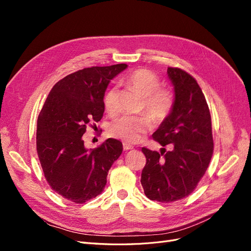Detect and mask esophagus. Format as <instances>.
I'll list each match as a JSON object with an SVG mask.
<instances>
[{
    "label": "esophagus",
    "mask_w": 251,
    "mask_h": 251,
    "mask_svg": "<svg viewBox=\"0 0 251 251\" xmlns=\"http://www.w3.org/2000/svg\"><path fill=\"white\" fill-rule=\"evenodd\" d=\"M124 150L125 151H130V150H133V147L130 146V144H127V143H124Z\"/></svg>",
    "instance_id": "1"
}]
</instances>
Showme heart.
I'll use <instances>...</instances> for the list:
<instances>
[{"instance_id": "1", "label": "heart", "mask_w": 251, "mask_h": 251, "mask_svg": "<svg viewBox=\"0 0 251 251\" xmlns=\"http://www.w3.org/2000/svg\"><path fill=\"white\" fill-rule=\"evenodd\" d=\"M125 83L144 97L142 110H147L155 121L160 123L169 116L173 108V95L169 90L159 88L160 79L148 69H138L127 75ZM104 109L110 115L119 112L118 92L116 88L110 89L103 97ZM153 126L151 119L147 114L136 116H123L115 120L109 127V133L114 138L127 144L138 143Z\"/></svg>"}]
</instances>
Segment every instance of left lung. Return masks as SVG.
Returning a JSON list of instances; mask_svg holds the SVG:
<instances>
[{
  "mask_svg": "<svg viewBox=\"0 0 251 251\" xmlns=\"http://www.w3.org/2000/svg\"><path fill=\"white\" fill-rule=\"evenodd\" d=\"M175 100L169 116L153 134L163 147L158 153L142 148L147 163L141 185L151 200L178 201L191 195L206 172L214 151L208 104L198 82L184 70L168 68ZM171 144L172 150L164 147Z\"/></svg>",
  "mask_w": 251,
  "mask_h": 251,
  "instance_id": "8db88e82",
  "label": "left lung"
}]
</instances>
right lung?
Segmentation results:
<instances>
[{
    "instance_id": "1",
    "label": "right lung",
    "mask_w": 251,
    "mask_h": 251,
    "mask_svg": "<svg viewBox=\"0 0 251 251\" xmlns=\"http://www.w3.org/2000/svg\"><path fill=\"white\" fill-rule=\"evenodd\" d=\"M126 67H91L67 75L53 86L40 112L36 151L45 178L71 202L82 204L101 194L109 170L123 153V143L113 138L88 150L82 135L102 118L105 90Z\"/></svg>"
}]
</instances>
